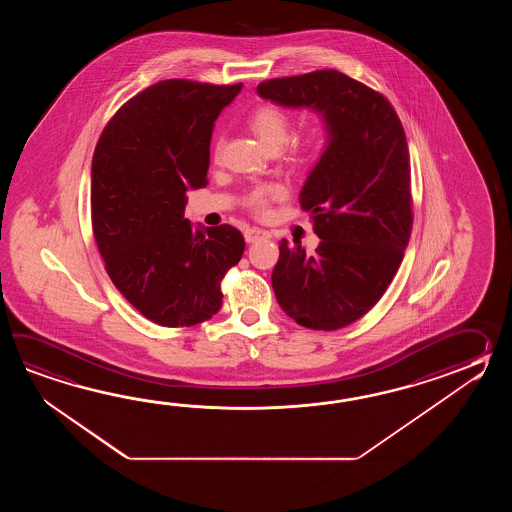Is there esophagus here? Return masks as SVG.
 <instances>
[{"mask_svg":"<svg viewBox=\"0 0 512 512\" xmlns=\"http://www.w3.org/2000/svg\"><path fill=\"white\" fill-rule=\"evenodd\" d=\"M243 236H245V241H247V243H254V241L260 240H269V238H271V234H269L267 230L256 229V227L245 229Z\"/></svg>","mask_w":512,"mask_h":512,"instance_id":"34e87169","label":"esophagus"}]
</instances>
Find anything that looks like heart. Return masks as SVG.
<instances>
[{"label":"heart","mask_w":512,"mask_h":512,"mask_svg":"<svg viewBox=\"0 0 512 512\" xmlns=\"http://www.w3.org/2000/svg\"><path fill=\"white\" fill-rule=\"evenodd\" d=\"M249 126L260 137V141L271 150L278 152L283 147V159L294 166H304L315 161L316 155L326 142V130L322 124L313 122L300 135L288 141L293 133V115L276 104H263L249 115ZM223 152V137H214V155L219 157ZM283 186L278 183H261L251 188L245 196V205L251 208L256 216H265L272 203L282 199Z\"/></svg>","instance_id":"heart-1"}]
</instances>
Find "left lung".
<instances>
[{"instance_id": "left-lung-1", "label": "left lung", "mask_w": 512, "mask_h": 512, "mask_svg": "<svg viewBox=\"0 0 512 512\" xmlns=\"http://www.w3.org/2000/svg\"><path fill=\"white\" fill-rule=\"evenodd\" d=\"M263 98L324 113L329 144L300 192L320 238L315 254L280 241L272 289L296 324L335 331L357 322L399 271L414 225L410 152L392 102L337 69L271 78Z\"/></svg>"}]
</instances>
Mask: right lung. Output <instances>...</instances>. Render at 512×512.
I'll return each mask as SVG.
<instances>
[{
    "mask_svg": "<svg viewBox=\"0 0 512 512\" xmlns=\"http://www.w3.org/2000/svg\"><path fill=\"white\" fill-rule=\"evenodd\" d=\"M240 89L161 80L117 109L93 153L91 227L104 269L159 326L216 315L221 282L245 251L240 230H196L185 218L186 190L208 183L214 120Z\"/></svg>",
    "mask_w": 512,
    "mask_h": 512,
    "instance_id": "obj_1",
    "label": "right lung"
}]
</instances>
